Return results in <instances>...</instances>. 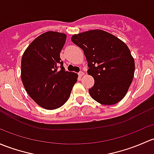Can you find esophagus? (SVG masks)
I'll list each match as a JSON object with an SVG mask.
<instances>
[{"instance_id": "esophagus-1", "label": "esophagus", "mask_w": 154, "mask_h": 154, "mask_svg": "<svg viewBox=\"0 0 154 154\" xmlns=\"http://www.w3.org/2000/svg\"><path fill=\"white\" fill-rule=\"evenodd\" d=\"M78 75H79V76H80V77H82V76H83V75H84V72H79V73H78Z\"/></svg>"}]
</instances>
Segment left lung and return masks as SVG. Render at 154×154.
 <instances>
[{
	"mask_svg": "<svg viewBox=\"0 0 154 154\" xmlns=\"http://www.w3.org/2000/svg\"><path fill=\"white\" fill-rule=\"evenodd\" d=\"M72 41L84 51L94 85L92 98L111 106L125 97L131 84L135 63L131 51L120 39L106 31L94 29L74 35Z\"/></svg>",
	"mask_w": 154,
	"mask_h": 154,
	"instance_id": "8db88e82",
	"label": "left lung"
}]
</instances>
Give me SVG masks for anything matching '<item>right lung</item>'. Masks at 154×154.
Here are the masks:
<instances>
[{
    "label": "right lung",
    "mask_w": 154,
    "mask_h": 154,
    "mask_svg": "<svg viewBox=\"0 0 154 154\" xmlns=\"http://www.w3.org/2000/svg\"><path fill=\"white\" fill-rule=\"evenodd\" d=\"M66 40V34L48 31L35 38L22 56L23 85L30 97L45 109L64 105L77 81L78 74L65 70L60 57Z\"/></svg>",
    "instance_id": "right-lung-1"
}]
</instances>
